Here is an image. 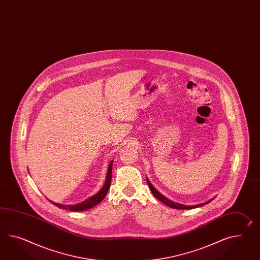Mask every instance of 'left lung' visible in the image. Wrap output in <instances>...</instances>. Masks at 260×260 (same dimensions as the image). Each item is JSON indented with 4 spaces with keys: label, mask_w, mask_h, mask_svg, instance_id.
I'll use <instances>...</instances> for the list:
<instances>
[{
    "label": "left lung",
    "mask_w": 260,
    "mask_h": 260,
    "mask_svg": "<svg viewBox=\"0 0 260 260\" xmlns=\"http://www.w3.org/2000/svg\"><path fill=\"white\" fill-rule=\"evenodd\" d=\"M146 182L148 184V186H149V189L151 190V192L153 193V196L156 197L157 199H158L160 202L164 203L165 204L167 207H169V208H172V209H196V208H199V207H202L204 205H206V204H209V202H211L214 198H212V199H210L209 201H207V202L202 203V204H198V205H194V206H186V205H182V204H178V203L173 202L171 200H169L168 198H166V197H164L160 192H158V190H156L154 187H153L152 184L150 183V181H149V179L146 177Z\"/></svg>",
    "instance_id": "1"
}]
</instances>
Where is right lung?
I'll return each instance as SVG.
<instances>
[{
  "label": "right lung",
  "instance_id": "obj_1",
  "mask_svg": "<svg viewBox=\"0 0 260 260\" xmlns=\"http://www.w3.org/2000/svg\"><path fill=\"white\" fill-rule=\"evenodd\" d=\"M113 161L114 160H112L110 162V165H109L105 183L103 185L102 190H100L99 192H96L95 196L89 197L86 200H84L83 202L79 203V204H76V205H62V204L52 202L51 200H49V201L52 203L54 206L60 208V209H69L70 211H83V210H86V209H91V208L95 207V206H96L98 204H100L104 199V197H106V194H107L108 190L110 189V185H111V181H112Z\"/></svg>",
  "mask_w": 260,
  "mask_h": 260
}]
</instances>
